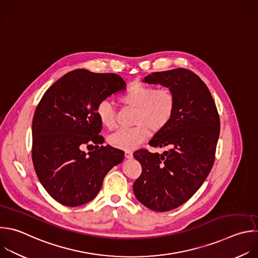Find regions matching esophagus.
<instances>
[{
	"label": "esophagus",
	"mask_w": 258,
	"mask_h": 258,
	"mask_svg": "<svg viewBox=\"0 0 258 258\" xmlns=\"http://www.w3.org/2000/svg\"><path fill=\"white\" fill-rule=\"evenodd\" d=\"M124 156H125L126 159H132V158H133V152L130 151V150H126V151L124 152Z\"/></svg>",
	"instance_id": "34e87169"
}]
</instances>
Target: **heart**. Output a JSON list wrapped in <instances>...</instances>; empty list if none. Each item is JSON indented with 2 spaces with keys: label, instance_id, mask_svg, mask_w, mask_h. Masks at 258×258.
Instances as JSON below:
<instances>
[{
  "label": "heart",
  "instance_id": "obj_1",
  "mask_svg": "<svg viewBox=\"0 0 258 258\" xmlns=\"http://www.w3.org/2000/svg\"><path fill=\"white\" fill-rule=\"evenodd\" d=\"M118 100L123 106L135 109L134 123L137 124L128 130H119L108 138L109 144L118 149H134L148 139L150 130L153 133L162 131L175 110V96L168 87L154 89L151 86L136 84L128 87ZM96 113L105 128L115 127V110L107 100L97 105Z\"/></svg>",
  "mask_w": 258,
  "mask_h": 258
}]
</instances>
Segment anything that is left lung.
<instances>
[{
	"label": "left lung",
	"mask_w": 258,
	"mask_h": 258,
	"mask_svg": "<svg viewBox=\"0 0 258 258\" xmlns=\"http://www.w3.org/2000/svg\"><path fill=\"white\" fill-rule=\"evenodd\" d=\"M143 82L172 90L175 110L170 122L149 142L154 148L170 149L161 155L145 149L134 153L142 165V174L133 189L148 209L168 212L186 203L211 172L220 117L207 85L189 70L152 73Z\"/></svg>",
	"instance_id": "1"
}]
</instances>
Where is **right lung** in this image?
Returning <instances> with one entry per match:
<instances>
[{
	"label": "right lung",
	"instance_id": "add662e5",
	"mask_svg": "<svg viewBox=\"0 0 258 258\" xmlns=\"http://www.w3.org/2000/svg\"><path fill=\"white\" fill-rule=\"evenodd\" d=\"M123 79L112 73L78 69L58 79L42 96L32 120V162L36 175L57 203L78 207L92 201L124 152L104 142L97 105L125 89ZM96 144L85 153L82 148Z\"/></svg>",
	"mask_w": 258,
	"mask_h": 258
}]
</instances>
